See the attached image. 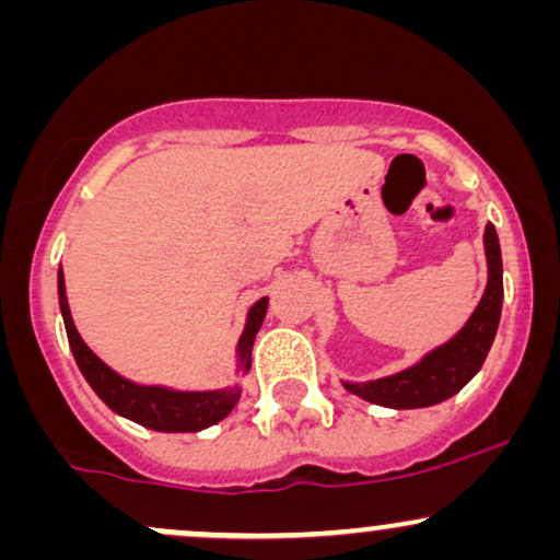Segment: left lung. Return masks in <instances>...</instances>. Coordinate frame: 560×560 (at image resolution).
I'll return each mask as SVG.
<instances>
[{
	"mask_svg": "<svg viewBox=\"0 0 560 560\" xmlns=\"http://www.w3.org/2000/svg\"><path fill=\"white\" fill-rule=\"evenodd\" d=\"M485 255L487 287L464 329L450 337L445 345L429 350L419 363L397 374L382 376L376 382H342V387L363 400L395 410L429 408L458 395L479 374L494 342L500 311H503V258H500L498 231L492 223L485 226Z\"/></svg>",
	"mask_w": 560,
	"mask_h": 560,
	"instance_id": "left-lung-1",
	"label": "left lung"
}]
</instances>
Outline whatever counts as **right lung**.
Masks as SVG:
<instances>
[{"instance_id": "add662e5", "label": "right lung", "mask_w": 560, "mask_h": 560, "mask_svg": "<svg viewBox=\"0 0 560 560\" xmlns=\"http://www.w3.org/2000/svg\"><path fill=\"white\" fill-rule=\"evenodd\" d=\"M57 298H60V313L66 320L68 342L73 350L75 363H79L83 378L89 387L96 392L102 402L113 413L139 423V427L152 429V432H202L223 421L231 410L236 408L242 397V387H223V389H171L163 384H139L131 378L120 376L110 365L94 355L89 345L83 342L79 329H75L73 316H70L68 294H66V276L62 268L57 271ZM268 311V298H260L247 311V320L240 342H236V371L244 376L253 363V345L258 337L262 318Z\"/></svg>"}]
</instances>
